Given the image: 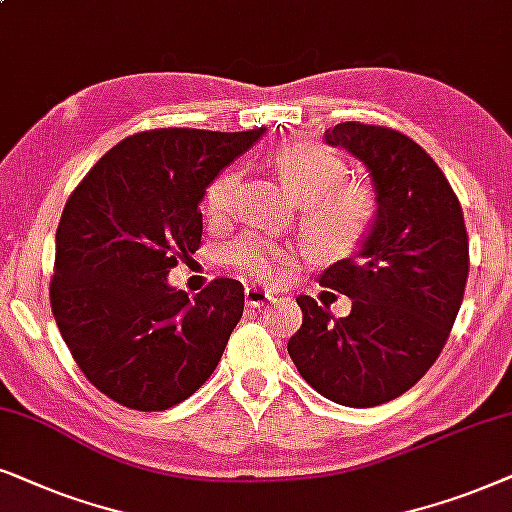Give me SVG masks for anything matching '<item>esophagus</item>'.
<instances>
[{
	"mask_svg": "<svg viewBox=\"0 0 512 512\" xmlns=\"http://www.w3.org/2000/svg\"><path fill=\"white\" fill-rule=\"evenodd\" d=\"M274 297H276L274 292L267 288H260V285H248V288H245V304L248 306H264Z\"/></svg>",
	"mask_w": 512,
	"mask_h": 512,
	"instance_id": "esophagus-1",
	"label": "esophagus"
}]
</instances>
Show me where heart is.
Returning <instances> with one entry per match:
<instances>
[{
  "label": "heart",
  "instance_id": "heart-1",
  "mask_svg": "<svg viewBox=\"0 0 512 512\" xmlns=\"http://www.w3.org/2000/svg\"><path fill=\"white\" fill-rule=\"evenodd\" d=\"M271 166L281 182L302 199V227L313 248L325 255H349L363 243L374 217V201L358 182L344 180L346 163L339 154L318 142L290 140L271 154ZM241 173L224 170L206 189V215L210 222H224L234 213ZM290 248L264 234H243L229 243L231 267L271 281L281 274Z\"/></svg>",
  "mask_w": 512,
  "mask_h": 512
}]
</instances>
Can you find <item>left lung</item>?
Returning a JSON list of instances; mask_svg holds the SVG:
<instances>
[{
	"instance_id": "obj_1",
	"label": "left lung",
	"mask_w": 512,
	"mask_h": 512,
	"mask_svg": "<svg viewBox=\"0 0 512 512\" xmlns=\"http://www.w3.org/2000/svg\"><path fill=\"white\" fill-rule=\"evenodd\" d=\"M325 142L365 163L377 215L360 248L320 276L351 297V313L335 318L299 295L304 320L288 353L327 400L374 407L410 391L447 344L468 281V234L445 173L407 135L344 121Z\"/></svg>"
}]
</instances>
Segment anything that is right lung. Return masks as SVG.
Masks as SVG:
<instances>
[{
  "label": "right lung",
  "instance_id": "obj_1",
  "mask_svg": "<svg viewBox=\"0 0 512 512\" xmlns=\"http://www.w3.org/2000/svg\"><path fill=\"white\" fill-rule=\"evenodd\" d=\"M264 128H156L112 147L65 203L51 309L86 379L114 403L168 410L206 384L243 316V285L194 299L168 271L199 250L206 187Z\"/></svg>",
  "mask_w": 512,
  "mask_h": 512
}]
</instances>
